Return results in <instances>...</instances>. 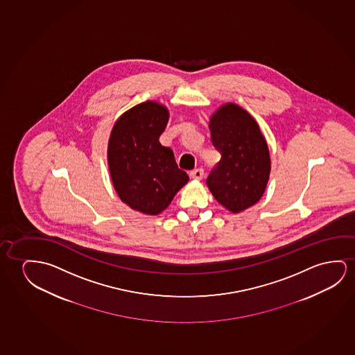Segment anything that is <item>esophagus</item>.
I'll list each match as a JSON object with an SVG mask.
<instances>
[{"mask_svg":"<svg viewBox=\"0 0 355 355\" xmlns=\"http://www.w3.org/2000/svg\"><path fill=\"white\" fill-rule=\"evenodd\" d=\"M204 175V170L202 168H196V170L191 171V177L193 180H200Z\"/></svg>","mask_w":355,"mask_h":355,"instance_id":"esophagus-1","label":"esophagus"}]
</instances>
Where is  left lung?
Returning a JSON list of instances; mask_svg holds the SVG:
<instances>
[{"label":"left lung","mask_w":355,"mask_h":355,"mask_svg":"<svg viewBox=\"0 0 355 355\" xmlns=\"http://www.w3.org/2000/svg\"><path fill=\"white\" fill-rule=\"evenodd\" d=\"M212 144L221 159L206 184L220 204L239 214L261 199L271 172L266 139L252 114L236 103H225L210 117Z\"/></svg>","instance_id":"8db88e82"}]
</instances>
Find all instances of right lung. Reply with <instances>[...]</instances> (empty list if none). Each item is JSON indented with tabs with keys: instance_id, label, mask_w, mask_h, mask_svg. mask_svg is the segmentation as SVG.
Masks as SVG:
<instances>
[{
	"instance_id": "obj_1",
	"label": "right lung",
	"mask_w": 355,
	"mask_h": 355,
	"mask_svg": "<svg viewBox=\"0 0 355 355\" xmlns=\"http://www.w3.org/2000/svg\"><path fill=\"white\" fill-rule=\"evenodd\" d=\"M170 119L164 105L148 100L119 117L108 139V170L119 199L133 210L155 216L167 209L189 177L159 144Z\"/></svg>"
}]
</instances>
